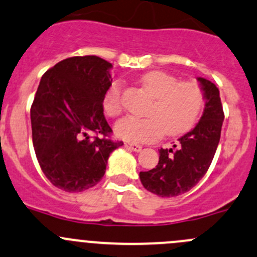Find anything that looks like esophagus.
Wrapping results in <instances>:
<instances>
[{
    "instance_id": "1",
    "label": "esophagus",
    "mask_w": 257,
    "mask_h": 257,
    "mask_svg": "<svg viewBox=\"0 0 257 257\" xmlns=\"http://www.w3.org/2000/svg\"><path fill=\"white\" fill-rule=\"evenodd\" d=\"M126 147H129V148L132 149L133 152H141L142 151V146H139V144H126Z\"/></svg>"
}]
</instances>
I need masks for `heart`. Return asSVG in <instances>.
I'll return each mask as SVG.
<instances>
[{"mask_svg": "<svg viewBox=\"0 0 257 257\" xmlns=\"http://www.w3.org/2000/svg\"><path fill=\"white\" fill-rule=\"evenodd\" d=\"M152 96L146 118L125 116L114 126L116 137L132 143L157 141L162 134L178 136L195 125L203 106V91L196 83L181 81L164 71L147 73L141 80ZM103 109L110 118L121 113V84L114 81L103 96Z\"/></svg>", "mask_w": 257, "mask_h": 257, "instance_id": "obj_1", "label": "heart"}]
</instances>
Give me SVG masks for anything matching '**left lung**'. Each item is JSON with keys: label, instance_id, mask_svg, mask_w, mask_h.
<instances>
[{"label": "left lung", "instance_id": "8db88e82", "mask_svg": "<svg viewBox=\"0 0 257 257\" xmlns=\"http://www.w3.org/2000/svg\"><path fill=\"white\" fill-rule=\"evenodd\" d=\"M197 80L205 99L200 121L182 136L173 148L159 149L156 168L139 173L144 188L159 197H176L195 187L210 168L220 142L225 118L220 91L207 79Z\"/></svg>", "mask_w": 257, "mask_h": 257}]
</instances>
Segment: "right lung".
Wrapping results in <instances>:
<instances>
[{"mask_svg":"<svg viewBox=\"0 0 257 257\" xmlns=\"http://www.w3.org/2000/svg\"><path fill=\"white\" fill-rule=\"evenodd\" d=\"M111 68L101 57L74 56L57 62L40 80L30 111L32 144L46 178L62 191L95 186L111 152L123 146L106 138L111 128L103 96L111 84Z\"/></svg>","mask_w":257,"mask_h":257,"instance_id":"right-lung-1","label":"right lung"}]
</instances>
